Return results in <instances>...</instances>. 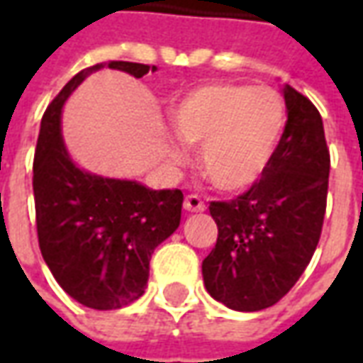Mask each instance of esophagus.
I'll return each mask as SVG.
<instances>
[{"label": "esophagus", "mask_w": 363, "mask_h": 363, "mask_svg": "<svg viewBox=\"0 0 363 363\" xmlns=\"http://www.w3.org/2000/svg\"><path fill=\"white\" fill-rule=\"evenodd\" d=\"M184 210L186 212H204L206 206L198 194H189V196L184 198Z\"/></svg>", "instance_id": "esophagus-1"}]
</instances>
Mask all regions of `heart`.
I'll return each instance as SVG.
<instances>
[{"label": "heart", "mask_w": 363, "mask_h": 363, "mask_svg": "<svg viewBox=\"0 0 363 363\" xmlns=\"http://www.w3.org/2000/svg\"><path fill=\"white\" fill-rule=\"evenodd\" d=\"M171 122L177 134L200 145V165L221 190L252 186L270 165L286 128V104L274 89L241 83H206L174 103ZM177 161L181 143L171 145Z\"/></svg>", "instance_id": "1"}]
</instances>
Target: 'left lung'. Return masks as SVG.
Segmentation results:
<instances>
[{"mask_svg": "<svg viewBox=\"0 0 363 363\" xmlns=\"http://www.w3.org/2000/svg\"><path fill=\"white\" fill-rule=\"evenodd\" d=\"M286 128L270 165L249 192L212 202L218 241L202 262L208 294L233 311H260L294 288L317 249L327 208L323 118L294 87H281Z\"/></svg>", "mask_w": 363, "mask_h": 363, "instance_id": "left-lung-1", "label": "left lung"}]
</instances>
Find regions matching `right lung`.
<instances>
[{"label":"right lung","mask_w":363,"mask_h":363,"mask_svg":"<svg viewBox=\"0 0 363 363\" xmlns=\"http://www.w3.org/2000/svg\"><path fill=\"white\" fill-rule=\"evenodd\" d=\"M103 67L135 79L155 69L134 62H111L74 75L44 112L33 190L44 262L77 303L108 311L143 296L151 255L181 223L182 192L89 173L69 155L62 135L64 104Z\"/></svg>","instance_id":"1"}]
</instances>
